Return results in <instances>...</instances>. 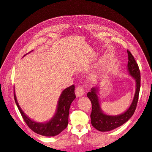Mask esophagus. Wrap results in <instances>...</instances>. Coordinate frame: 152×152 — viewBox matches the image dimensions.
<instances>
[{
  "instance_id": "obj_1",
  "label": "esophagus",
  "mask_w": 152,
  "mask_h": 152,
  "mask_svg": "<svg viewBox=\"0 0 152 152\" xmlns=\"http://www.w3.org/2000/svg\"><path fill=\"white\" fill-rule=\"evenodd\" d=\"M75 93L77 97H80V96H83L84 94V90L83 87L78 86L75 91Z\"/></svg>"
}]
</instances>
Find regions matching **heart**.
Segmentation results:
<instances>
[{"label":"heart","instance_id":"1","mask_svg":"<svg viewBox=\"0 0 152 152\" xmlns=\"http://www.w3.org/2000/svg\"><path fill=\"white\" fill-rule=\"evenodd\" d=\"M98 76H99L98 75H96L95 76V78H98Z\"/></svg>","mask_w":152,"mask_h":152}]
</instances>
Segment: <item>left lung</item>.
Instances as JSON below:
<instances>
[{
	"label": "left lung",
	"instance_id": "obj_1",
	"mask_svg": "<svg viewBox=\"0 0 152 152\" xmlns=\"http://www.w3.org/2000/svg\"><path fill=\"white\" fill-rule=\"evenodd\" d=\"M128 54V63L127 70L128 75L135 80L136 90L132 103L125 112L117 115H111L104 113L101 107L99 98V87H94L91 88V91L87 93V97L89 98L92 103V112L91 114V124L96 129L107 132L115 129L121 126L124 123L130 119L134 114L137 106V100L140 90L141 76L140 69L136 60L131 53L127 50Z\"/></svg>",
	"mask_w": 152,
	"mask_h": 152
}]
</instances>
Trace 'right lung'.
<instances>
[{"mask_svg":"<svg viewBox=\"0 0 152 152\" xmlns=\"http://www.w3.org/2000/svg\"><path fill=\"white\" fill-rule=\"evenodd\" d=\"M14 98L16 104L27 126L37 134L48 137L54 136L59 134L66 128L68 123L70 107L73 101L76 98L74 85L67 87L62 91L59 98L56 110L54 115L48 121L45 122H36L27 116L18 102L15 90H14Z\"/></svg>","mask_w":152,"mask_h":152,"instance_id":"right-lung-1","label":"right lung"}]
</instances>
